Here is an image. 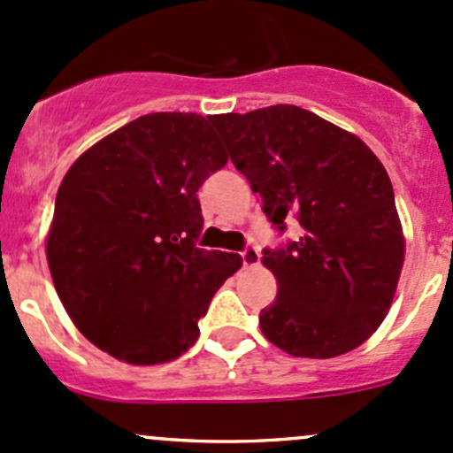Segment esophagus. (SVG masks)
I'll list each match as a JSON object with an SVG mask.
<instances>
[{"instance_id":"obj_1","label":"esophagus","mask_w":453,"mask_h":453,"mask_svg":"<svg viewBox=\"0 0 453 453\" xmlns=\"http://www.w3.org/2000/svg\"><path fill=\"white\" fill-rule=\"evenodd\" d=\"M240 255H242V261H244L246 267L257 265L261 261V252L257 250V246H246Z\"/></svg>"}]
</instances>
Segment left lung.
<instances>
[{
    "label": "left lung",
    "instance_id": "8db88e82",
    "mask_svg": "<svg viewBox=\"0 0 453 453\" xmlns=\"http://www.w3.org/2000/svg\"><path fill=\"white\" fill-rule=\"evenodd\" d=\"M231 162L259 192L279 233L265 248L274 303L259 313L267 342L291 357L333 358L382 324L403 264L391 179L363 140L296 105L211 119Z\"/></svg>",
    "mask_w": 453,
    "mask_h": 453
}]
</instances>
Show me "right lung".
<instances>
[{
	"label": "right lung",
	"mask_w": 453,
	"mask_h": 453,
	"mask_svg": "<svg viewBox=\"0 0 453 453\" xmlns=\"http://www.w3.org/2000/svg\"><path fill=\"white\" fill-rule=\"evenodd\" d=\"M226 162L207 119L157 111L105 135L66 173L47 261L73 324L110 357H181L213 294L242 267L235 252L196 244V192Z\"/></svg>",
	"instance_id": "add662e5"
}]
</instances>
